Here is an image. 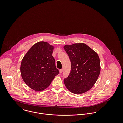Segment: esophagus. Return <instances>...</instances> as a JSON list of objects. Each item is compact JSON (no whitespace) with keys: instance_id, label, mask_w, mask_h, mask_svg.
<instances>
[{"instance_id":"obj_1","label":"esophagus","mask_w":123,"mask_h":123,"mask_svg":"<svg viewBox=\"0 0 123 123\" xmlns=\"http://www.w3.org/2000/svg\"><path fill=\"white\" fill-rule=\"evenodd\" d=\"M59 71H60V73L61 74V73H62V71H63V70H62V69H60V70H59Z\"/></svg>"}]
</instances>
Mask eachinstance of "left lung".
Instances as JSON below:
<instances>
[{"instance_id":"obj_1","label":"left lung","mask_w":123,"mask_h":123,"mask_svg":"<svg viewBox=\"0 0 123 123\" xmlns=\"http://www.w3.org/2000/svg\"><path fill=\"white\" fill-rule=\"evenodd\" d=\"M71 62L69 76L64 83L71 92L80 94L89 90L97 81L100 72L98 53L85 43H74L63 47Z\"/></svg>"}]
</instances>
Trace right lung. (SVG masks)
Wrapping results in <instances>:
<instances>
[{
  "label": "right lung",
  "instance_id": "1",
  "mask_svg": "<svg viewBox=\"0 0 123 123\" xmlns=\"http://www.w3.org/2000/svg\"><path fill=\"white\" fill-rule=\"evenodd\" d=\"M53 49V46L47 42H38L22 60V78L25 84L34 90L41 91L48 88L59 73L52 55Z\"/></svg>",
  "mask_w": 123,
  "mask_h": 123
}]
</instances>
